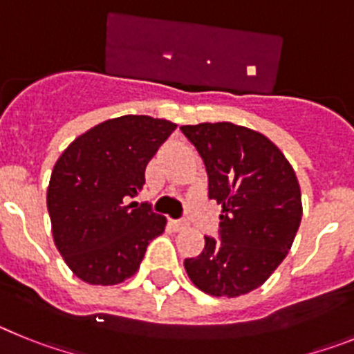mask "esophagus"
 <instances>
[{"label":"esophagus","mask_w":354,"mask_h":354,"mask_svg":"<svg viewBox=\"0 0 354 354\" xmlns=\"http://www.w3.org/2000/svg\"><path fill=\"white\" fill-rule=\"evenodd\" d=\"M171 227H174L177 232H180V230L187 228V223L186 221H171Z\"/></svg>","instance_id":"34e87169"}]
</instances>
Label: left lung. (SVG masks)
Returning <instances> with one entry per match:
<instances>
[{
  "instance_id": "1",
  "label": "left lung",
  "mask_w": 354,
  "mask_h": 354,
  "mask_svg": "<svg viewBox=\"0 0 354 354\" xmlns=\"http://www.w3.org/2000/svg\"><path fill=\"white\" fill-rule=\"evenodd\" d=\"M180 131L209 175V198L221 204L220 241L186 259L195 287L237 298L261 287L287 257L301 223V189L290 162L270 138L232 122H204Z\"/></svg>"
}]
</instances>
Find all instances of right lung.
<instances>
[{
    "label": "right lung",
    "mask_w": 354,
    "mask_h": 354,
    "mask_svg": "<svg viewBox=\"0 0 354 354\" xmlns=\"http://www.w3.org/2000/svg\"><path fill=\"white\" fill-rule=\"evenodd\" d=\"M177 124L124 115L77 136L53 168L48 211L55 245L71 271L90 286H115L140 270L167 218L129 202L145 168Z\"/></svg>",
    "instance_id": "obj_1"
}]
</instances>
